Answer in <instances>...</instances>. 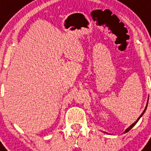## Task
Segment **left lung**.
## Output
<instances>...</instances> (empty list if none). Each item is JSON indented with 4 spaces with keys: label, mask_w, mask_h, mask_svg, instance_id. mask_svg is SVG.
Listing matches in <instances>:
<instances>
[{
    "label": "left lung",
    "mask_w": 151,
    "mask_h": 151,
    "mask_svg": "<svg viewBox=\"0 0 151 151\" xmlns=\"http://www.w3.org/2000/svg\"><path fill=\"white\" fill-rule=\"evenodd\" d=\"M147 103H148V101H147ZM147 106H146V107H145V109H144V110H143V112L142 113V114H141V115H140V116H139V118H138V119L136 120V122H134L133 124H131V125H130V126H129V128H128V129H127L126 130H125V131H124V133H125V132H129V130H130V129H131L132 128V127H133L134 125H135V124H136V123H137V122H138V121H139V118H140V117H142V116H143V114H144V113H145V111H146V109H147Z\"/></svg>",
    "instance_id": "8db88e82"
}]
</instances>
